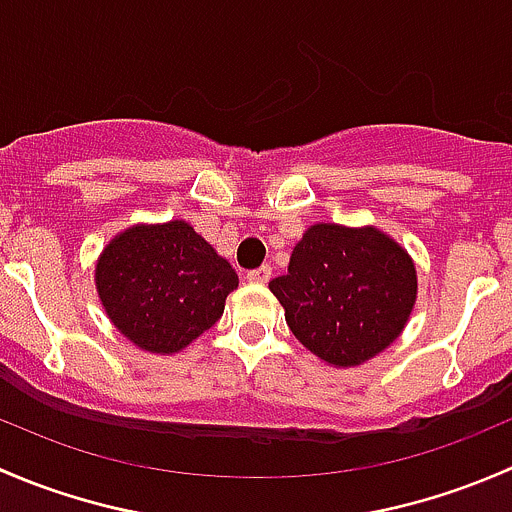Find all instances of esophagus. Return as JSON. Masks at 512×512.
<instances>
[{
  "label": "esophagus",
  "instance_id": "esophagus-1",
  "mask_svg": "<svg viewBox=\"0 0 512 512\" xmlns=\"http://www.w3.org/2000/svg\"><path fill=\"white\" fill-rule=\"evenodd\" d=\"M270 277H272V267L270 265H262V267H257V270L247 272V280L257 282V285H265Z\"/></svg>",
  "mask_w": 512,
  "mask_h": 512
}]
</instances>
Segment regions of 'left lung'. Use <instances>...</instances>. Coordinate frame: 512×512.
I'll return each instance as SVG.
<instances>
[{
  "instance_id": "1",
  "label": "left lung",
  "mask_w": 512,
  "mask_h": 512,
  "mask_svg": "<svg viewBox=\"0 0 512 512\" xmlns=\"http://www.w3.org/2000/svg\"><path fill=\"white\" fill-rule=\"evenodd\" d=\"M409 252L379 227L317 223L294 245L287 275L270 282L287 327L332 366H359L384 352L416 304Z\"/></svg>"
}]
</instances>
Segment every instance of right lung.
<instances>
[{
    "mask_svg": "<svg viewBox=\"0 0 512 512\" xmlns=\"http://www.w3.org/2000/svg\"><path fill=\"white\" fill-rule=\"evenodd\" d=\"M230 262L185 220L133 225L103 247L96 292L113 327L143 352L175 354L223 317Z\"/></svg>",
    "mask_w": 512,
    "mask_h": 512,
    "instance_id": "add662e5",
    "label": "right lung"
}]
</instances>
